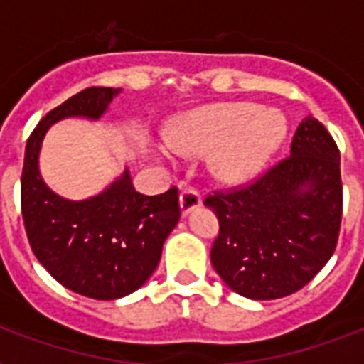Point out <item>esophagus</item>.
<instances>
[{"mask_svg":"<svg viewBox=\"0 0 364 364\" xmlns=\"http://www.w3.org/2000/svg\"><path fill=\"white\" fill-rule=\"evenodd\" d=\"M200 205H202V198H200V194L193 188H185L179 196V210H181V215L187 217L188 213H193L194 210H198Z\"/></svg>","mask_w":364,"mask_h":364,"instance_id":"obj_1","label":"esophagus"}]
</instances>
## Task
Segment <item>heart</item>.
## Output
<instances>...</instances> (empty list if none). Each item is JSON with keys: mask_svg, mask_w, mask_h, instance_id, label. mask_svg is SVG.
Instances as JSON below:
<instances>
[{"mask_svg": "<svg viewBox=\"0 0 364 364\" xmlns=\"http://www.w3.org/2000/svg\"><path fill=\"white\" fill-rule=\"evenodd\" d=\"M287 119L282 111L253 102H221L183 113L173 121L170 139L154 143L160 159L179 153L211 154L213 176L228 185L260 176L287 139Z\"/></svg>", "mask_w": 364, "mask_h": 364, "instance_id": "1", "label": "heart"}]
</instances>
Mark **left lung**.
Segmentation results:
<instances>
[{
    "label": "left lung",
    "instance_id": "8db88e82",
    "mask_svg": "<svg viewBox=\"0 0 364 364\" xmlns=\"http://www.w3.org/2000/svg\"><path fill=\"white\" fill-rule=\"evenodd\" d=\"M219 236L211 264L221 279L251 300L296 293L333 257L342 221L336 143L308 115L294 132L291 156L259 181L213 194Z\"/></svg>",
    "mask_w": 364,
    "mask_h": 364
}]
</instances>
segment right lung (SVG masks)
<instances>
[{"label": "right lung", "instance_id": "add662e5", "mask_svg": "<svg viewBox=\"0 0 364 364\" xmlns=\"http://www.w3.org/2000/svg\"><path fill=\"white\" fill-rule=\"evenodd\" d=\"M121 92L87 88L47 113L26 143L22 170V217L33 255L65 289L96 300L122 299L141 287L181 215L177 188L137 193L128 166L85 200L64 198L43 179L39 154L48 128L75 117L100 121Z\"/></svg>", "mask_w": 364, "mask_h": 364}]
</instances>
